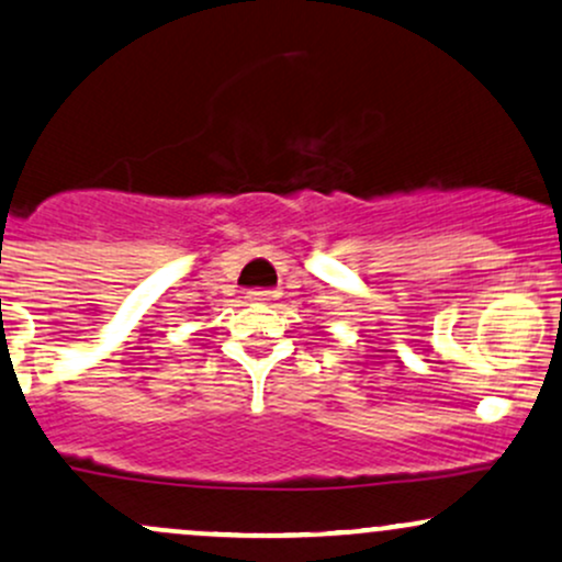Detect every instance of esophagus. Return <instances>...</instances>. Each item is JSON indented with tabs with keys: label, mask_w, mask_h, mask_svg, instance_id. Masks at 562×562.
I'll return each mask as SVG.
<instances>
[{
	"label": "esophagus",
	"mask_w": 562,
	"mask_h": 562,
	"mask_svg": "<svg viewBox=\"0 0 562 562\" xmlns=\"http://www.w3.org/2000/svg\"><path fill=\"white\" fill-rule=\"evenodd\" d=\"M248 299L250 301H269L271 291H267V288H252V291H248Z\"/></svg>",
	"instance_id": "1"
}]
</instances>
